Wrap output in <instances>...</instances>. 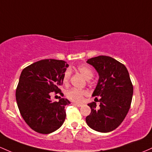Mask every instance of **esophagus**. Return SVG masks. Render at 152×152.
I'll return each mask as SVG.
<instances>
[{
  "label": "esophagus",
  "mask_w": 152,
  "mask_h": 152,
  "mask_svg": "<svg viewBox=\"0 0 152 152\" xmlns=\"http://www.w3.org/2000/svg\"><path fill=\"white\" fill-rule=\"evenodd\" d=\"M73 104H74V105H76L77 107L83 106L82 104H79V103H73Z\"/></svg>",
  "instance_id": "esophagus-1"
}]
</instances>
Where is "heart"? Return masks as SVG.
<instances>
[{
    "label": "heart",
    "mask_w": 152,
    "mask_h": 152,
    "mask_svg": "<svg viewBox=\"0 0 152 152\" xmlns=\"http://www.w3.org/2000/svg\"><path fill=\"white\" fill-rule=\"evenodd\" d=\"M78 71H79L83 76L86 78V79H89L92 78L94 73H93L92 69L89 67L88 65H79L77 66ZM70 77H71V71L69 69L66 70L63 76V81L64 84H67L69 81ZM87 92L85 90L79 89L76 88H72L66 92V97L69 100L72 102H79L83 99V97L85 95H86Z\"/></svg>",
    "instance_id": "1"
}]
</instances>
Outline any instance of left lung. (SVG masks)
Instances as JSON below:
<instances>
[{
  "instance_id": "obj_1",
  "label": "left lung",
  "mask_w": 152,
  "mask_h": 152,
  "mask_svg": "<svg viewBox=\"0 0 152 152\" xmlns=\"http://www.w3.org/2000/svg\"><path fill=\"white\" fill-rule=\"evenodd\" d=\"M99 73V79L92 96L99 98L88 104L91 113L86 118L90 128L101 133L117 128L128 114L133 93L132 82L126 66L114 58L105 56L91 58L86 61Z\"/></svg>"
}]
</instances>
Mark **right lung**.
<instances>
[{"mask_svg":"<svg viewBox=\"0 0 152 152\" xmlns=\"http://www.w3.org/2000/svg\"><path fill=\"white\" fill-rule=\"evenodd\" d=\"M68 65L64 61L45 59L24 68L16 90L19 112L26 124L36 132L48 134L58 130L66 119L67 99L53 102L50 94H63L58 86Z\"/></svg>","mask_w":152,"mask_h":152,"instance_id":"1","label":"right lung"}]
</instances>
